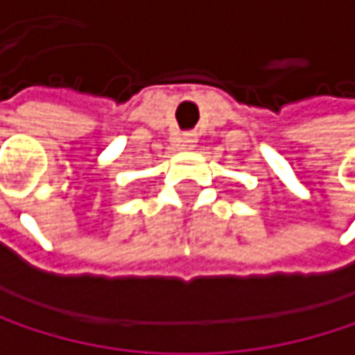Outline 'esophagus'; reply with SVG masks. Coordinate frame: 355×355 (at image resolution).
I'll return each mask as SVG.
<instances>
[{
  "label": "esophagus",
  "mask_w": 355,
  "mask_h": 355,
  "mask_svg": "<svg viewBox=\"0 0 355 355\" xmlns=\"http://www.w3.org/2000/svg\"><path fill=\"white\" fill-rule=\"evenodd\" d=\"M178 141H180L182 148H195V146H197V137H195V133H191V131L182 133V135L178 137Z\"/></svg>",
  "instance_id": "esophagus-1"
}]
</instances>
